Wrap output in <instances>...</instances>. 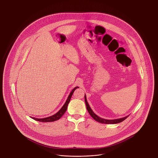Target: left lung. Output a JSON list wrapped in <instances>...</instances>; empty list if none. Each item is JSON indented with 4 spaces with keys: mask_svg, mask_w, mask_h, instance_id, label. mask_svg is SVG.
I'll list each match as a JSON object with an SVG mask.
<instances>
[{
    "mask_svg": "<svg viewBox=\"0 0 158 158\" xmlns=\"http://www.w3.org/2000/svg\"><path fill=\"white\" fill-rule=\"evenodd\" d=\"M85 104H86L87 110H88V113H89L90 116L95 120L98 121V122L100 123H104V124H117V123H121L123 121L126 120L128 117V116H126L125 117H123V118H118V119H115V120H106V119L98 117V115H97L95 113L93 112V111L91 110L89 105L88 104V102H87L86 95H85Z\"/></svg>",
    "mask_w": 158,
    "mask_h": 158,
    "instance_id": "8db88e82",
    "label": "left lung"
}]
</instances>
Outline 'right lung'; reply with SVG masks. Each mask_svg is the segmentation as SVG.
Segmentation results:
<instances>
[{
    "instance_id": "obj_1",
    "label": "right lung",
    "mask_w": 158,
    "mask_h": 158,
    "mask_svg": "<svg viewBox=\"0 0 158 158\" xmlns=\"http://www.w3.org/2000/svg\"><path fill=\"white\" fill-rule=\"evenodd\" d=\"M79 87L76 86L74 89H73V90L71 91L70 94H69L65 104L62 106V108L60 109V110L56 114H55L54 115H52L50 117H46V118H34V117H31L32 119L38 121H40V122H52V121L59 120L60 118L63 116V115L66 111L67 108H68V105L69 103V102H70L71 97H72V95H73V92L76 89H77Z\"/></svg>"
}]
</instances>
